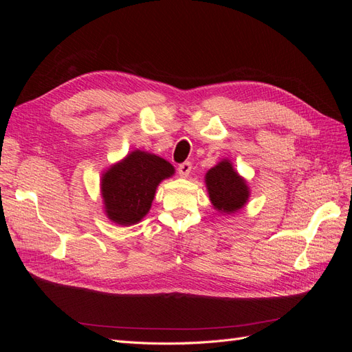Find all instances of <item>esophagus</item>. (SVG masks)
Returning <instances> with one entry per match:
<instances>
[{"label": "esophagus", "instance_id": "esophagus-1", "mask_svg": "<svg viewBox=\"0 0 352 352\" xmlns=\"http://www.w3.org/2000/svg\"><path fill=\"white\" fill-rule=\"evenodd\" d=\"M190 170H192V164H190L189 162H185V163H182V164H179L177 173H179L180 176H182V177H188L189 173H190Z\"/></svg>", "mask_w": 352, "mask_h": 352}]
</instances>
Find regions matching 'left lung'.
Segmentation results:
<instances>
[{
  "label": "left lung",
  "mask_w": 352,
  "mask_h": 352,
  "mask_svg": "<svg viewBox=\"0 0 352 352\" xmlns=\"http://www.w3.org/2000/svg\"><path fill=\"white\" fill-rule=\"evenodd\" d=\"M206 184L212 206L221 212H235L243 207L250 195L245 180L238 176L229 162H221L210 168Z\"/></svg>",
  "instance_id": "obj_1"
}]
</instances>
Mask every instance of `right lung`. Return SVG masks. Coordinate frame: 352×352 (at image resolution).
I'll list each match as a JSON object with an SVG mask.
<instances>
[{"label":"right lung","instance_id":"add662e5","mask_svg":"<svg viewBox=\"0 0 352 352\" xmlns=\"http://www.w3.org/2000/svg\"><path fill=\"white\" fill-rule=\"evenodd\" d=\"M175 173L164 158L136 150L102 176L101 192L110 220L127 226L151 208L157 185Z\"/></svg>","mask_w":352,"mask_h":352}]
</instances>
